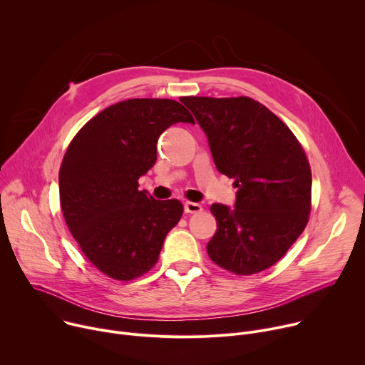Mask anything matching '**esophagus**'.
I'll return each instance as SVG.
<instances>
[{
    "mask_svg": "<svg viewBox=\"0 0 365 365\" xmlns=\"http://www.w3.org/2000/svg\"><path fill=\"white\" fill-rule=\"evenodd\" d=\"M183 207H185L186 214H196V212L202 211V206L199 203H195V202H185Z\"/></svg>",
    "mask_w": 365,
    "mask_h": 365,
    "instance_id": "1",
    "label": "esophagus"
}]
</instances>
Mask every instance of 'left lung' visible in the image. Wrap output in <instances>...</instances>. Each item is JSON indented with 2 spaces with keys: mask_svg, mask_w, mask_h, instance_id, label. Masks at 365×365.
<instances>
[{
  "mask_svg": "<svg viewBox=\"0 0 365 365\" xmlns=\"http://www.w3.org/2000/svg\"><path fill=\"white\" fill-rule=\"evenodd\" d=\"M210 144L220 173L235 179L234 207L212 203L218 230L206 251L235 274L263 272L303 232L310 212L312 173L286 124L247 98L185 96Z\"/></svg>",
  "mask_w": 365,
  "mask_h": 365,
  "instance_id": "8db88e82",
  "label": "left lung"
}]
</instances>
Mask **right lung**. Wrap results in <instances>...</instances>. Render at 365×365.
I'll return each mask as SVG.
<instances>
[{"label": "right lung", "instance_id": "add662e5", "mask_svg": "<svg viewBox=\"0 0 365 365\" xmlns=\"http://www.w3.org/2000/svg\"><path fill=\"white\" fill-rule=\"evenodd\" d=\"M190 123L172 99L121 101L88 121L69 144L59 172L68 228L89 262L115 280H133L159 259L179 222V200L138 190L158 160V140L170 125Z\"/></svg>", "mask_w": 365, "mask_h": 365}]
</instances>
